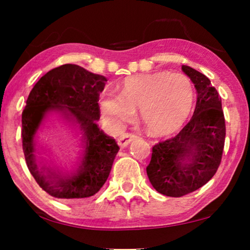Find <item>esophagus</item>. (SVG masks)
Listing matches in <instances>:
<instances>
[{
  "label": "esophagus",
  "mask_w": 250,
  "mask_h": 250,
  "mask_svg": "<svg viewBox=\"0 0 250 250\" xmlns=\"http://www.w3.org/2000/svg\"><path fill=\"white\" fill-rule=\"evenodd\" d=\"M135 138H136V135H134V134H131V133H125V134L121 135L117 139V143L121 148H125V146H127L132 141H134Z\"/></svg>",
  "instance_id": "1"
}]
</instances>
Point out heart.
Segmentation results:
<instances>
[{"mask_svg": "<svg viewBox=\"0 0 250 250\" xmlns=\"http://www.w3.org/2000/svg\"><path fill=\"white\" fill-rule=\"evenodd\" d=\"M193 99V85L189 78L159 71L127 77L119 85V94L105 92L99 105L112 128H122L134 110L140 109V119L148 131L166 133L186 121Z\"/></svg>", "mask_w": 250, "mask_h": 250, "instance_id": "heart-1", "label": "heart"}]
</instances>
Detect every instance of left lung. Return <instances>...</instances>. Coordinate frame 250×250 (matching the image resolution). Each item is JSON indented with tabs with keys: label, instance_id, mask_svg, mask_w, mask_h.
Wrapping results in <instances>:
<instances>
[{
	"label": "left lung",
	"instance_id": "left-lung-1",
	"mask_svg": "<svg viewBox=\"0 0 250 250\" xmlns=\"http://www.w3.org/2000/svg\"><path fill=\"white\" fill-rule=\"evenodd\" d=\"M182 70L197 91L192 118L176 135L153 146L146 167L152 187L168 197L193 192L215 175L225 140V119L216 88L193 68L182 66Z\"/></svg>",
	"mask_w": 250,
	"mask_h": 250
}]
</instances>
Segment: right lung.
<instances>
[{
	"label": "right lung",
	"instance_id": "obj_1",
	"mask_svg": "<svg viewBox=\"0 0 250 250\" xmlns=\"http://www.w3.org/2000/svg\"><path fill=\"white\" fill-rule=\"evenodd\" d=\"M107 78L77 64H62L47 71L35 84L22 111V149L26 164L36 182L50 196L81 199L94 196L104 187L118 152L115 139L100 129L99 95ZM51 113L82 134V155L69 173L38 159L37 132Z\"/></svg>",
	"mask_w": 250,
	"mask_h": 250
}]
</instances>
